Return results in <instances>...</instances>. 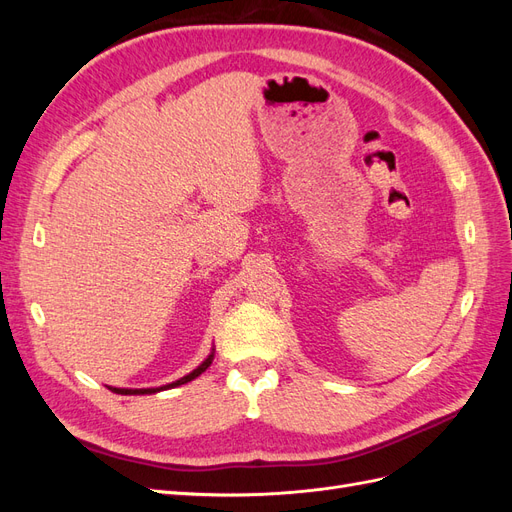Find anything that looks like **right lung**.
<instances>
[{
  "instance_id": "right-lung-1",
  "label": "right lung",
  "mask_w": 512,
  "mask_h": 512,
  "mask_svg": "<svg viewBox=\"0 0 512 512\" xmlns=\"http://www.w3.org/2000/svg\"><path fill=\"white\" fill-rule=\"evenodd\" d=\"M211 363H213V350H211V354L207 356V359H205L203 363H200L194 371H190L188 376H183V378H179V380H175V382H170V384L158 386V389H115V386H111V391H113V393H119V395H151V393H160V391H166V389H175V386H181V384H185V382H192L194 378H198Z\"/></svg>"
}]
</instances>
